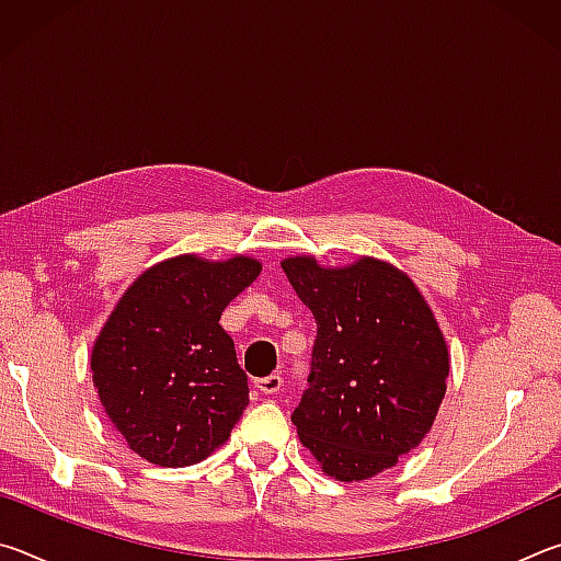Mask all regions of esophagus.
<instances>
[{
	"label": "esophagus",
	"mask_w": 561,
	"mask_h": 561,
	"mask_svg": "<svg viewBox=\"0 0 561 561\" xmlns=\"http://www.w3.org/2000/svg\"><path fill=\"white\" fill-rule=\"evenodd\" d=\"M254 388H257L262 396H274L282 388V376L279 374H272V376L257 378V381H254Z\"/></svg>",
	"instance_id": "esophagus-1"
}]
</instances>
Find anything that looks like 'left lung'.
I'll use <instances>...</instances> for the list:
<instances>
[{
    "mask_svg": "<svg viewBox=\"0 0 561 561\" xmlns=\"http://www.w3.org/2000/svg\"><path fill=\"white\" fill-rule=\"evenodd\" d=\"M317 319L309 388L294 408L304 448L329 478L368 480L393 468L433 428L450 354L428 301L391 262L321 267L282 260Z\"/></svg>",
    "mask_w": 561,
    "mask_h": 561,
    "instance_id": "left-lung-1",
    "label": "left lung"
}]
</instances>
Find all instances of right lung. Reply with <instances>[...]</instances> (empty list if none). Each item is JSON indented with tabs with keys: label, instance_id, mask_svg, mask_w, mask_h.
Listing matches in <instances>:
<instances>
[{
	"label": "right lung",
	"instance_id": "obj_1",
	"mask_svg": "<svg viewBox=\"0 0 561 561\" xmlns=\"http://www.w3.org/2000/svg\"><path fill=\"white\" fill-rule=\"evenodd\" d=\"M262 264L178 254L123 291L91 348L103 411L128 448L160 468H185L230 438L250 403L222 309Z\"/></svg>",
	"mask_w": 561,
	"mask_h": 561
}]
</instances>
